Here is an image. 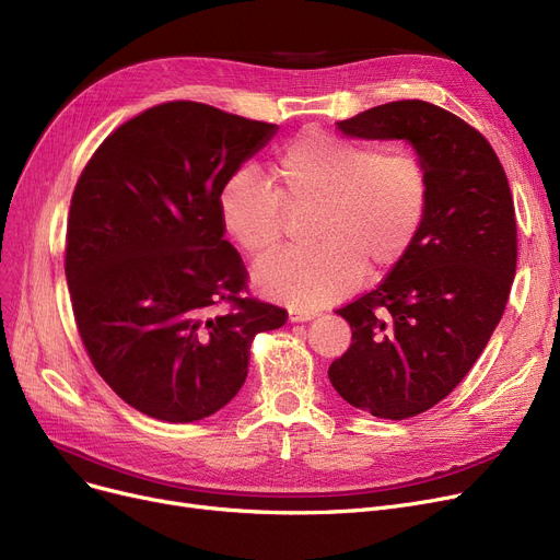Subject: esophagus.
<instances>
[{"mask_svg": "<svg viewBox=\"0 0 560 560\" xmlns=\"http://www.w3.org/2000/svg\"><path fill=\"white\" fill-rule=\"evenodd\" d=\"M317 313L315 311H302V308H290L288 311V319L290 322H308L313 319Z\"/></svg>", "mask_w": 560, "mask_h": 560, "instance_id": "obj_1", "label": "esophagus"}]
</instances>
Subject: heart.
<instances>
[{
    "instance_id": "obj_1",
    "label": "heart",
    "mask_w": 560,
    "mask_h": 560,
    "mask_svg": "<svg viewBox=\"0 0 560 560\" xmlns=\"http://www.w3.org/2000/svg\"><path fill=\"white\" fill-rule=\"evenodd\" d=\"M275 190L243 167L218 192L229 238L249 256L279 245L281 203H315L308 249L260 258L252 281L290 308H315L354 290L363 272H393L413 249L429 206V174L410 152H386L319 129L292 138L272 167Z\"/></svg>"
}]
</instances>
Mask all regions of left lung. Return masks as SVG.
Instances as JSON below:
<instances>
[{"instance_id": "obj_1", "label": "left lung", "mask_w": 560, "mask_h": 560, "mask_svg": "<svg viewBox=\"0 0 560 560\" xmlns=\"http://www.w3.org/2000/svg\"><path fill=\"white\" fill-rule=\"evenodd\" d=\"M336 125L347 138L408 142L429 174L413 249L378 288L336 311L351 345L329 368L345 401L406 420L460 384L504 315L517 262L513 197L490 142L445 108L401 100Z\"/></svg>"}]
</instances>
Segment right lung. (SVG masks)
<instances>
[{
    "label": "right lung",
    "instance_id": "add662e5",
    "mask_svg": "<svg viewBox=\"0 0 560 560\" xmlns=\"http://www.w3.org/2000/svg\"><path fill=\"white\" fill-rule=\"evenodd\" d=\"M277 125L167 102L115 129L81 172L66 279L81 340L106 384L140 413L195 422L247 378L256 334L285 311L241 298L247 270L224 241L218 192Z\"/></svg>",
    "mask_w": 560,
    "mask_h": 560
}]
</instances>
